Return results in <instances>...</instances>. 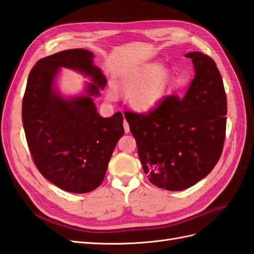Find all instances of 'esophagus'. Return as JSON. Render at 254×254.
Instances as JSON below:
<instances>
[{"mask_svg": "<svg viewBox=\"0 0 254 254\" xmlns=\"http://www.w3.org/2000/svg\"><path fill=\"white\" fill-rule=\"evenodd\" d=\"M124 129H125V132L126 133H128L130 131V128H129V125H128V123H127L126 120L124 121Z\"/></svg>", "mask_w": 254, "mask_h": 254, "instance_id": "obj_1", "label": "esophagus"}]
</instances>
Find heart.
<instances>
[{
    "label": "heart",
    "mask_w": 254,
    "mask_h": 254,
    "mask_svg": "<svg viewBox=\"0 0 254 254\" xmlns=\"http://www.w3.org/2000/svg\"><path fill=\"white\" fill-rule=\"evenodd\" d=\"M171 77L170 68L161 67L159 63H151L123 74L118 87L122 93L128 95V103L132 109L147 113L162 101ZM109 96H115L114 90H109Z\"/></svg>",
    "instance_id": "1"
}]
</instances>
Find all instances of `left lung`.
<instances>
[{
    "instance_id": "8db88e82",
    "label": "left lung",
    "mask_w": 254,
    "mask_h": 254,
    "mask_svg": "<svg viewBox=\"0 0 254 254\" xmlns=\"http://www.w3.org/2000/svg\"><path fill=\"white\" fill-rule=\"evenodd\" d=\"M186 57L195 70L186 95L167 96L147 114H125L144 173L167 190L189 189L209 175L226 137L227 96L216 64L200 52Z\"/></svg>"
}]
</instances>
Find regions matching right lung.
<instances>
[{"instance_id": "obj_1", "label": "right lung", "mask_w": 254, "mask_h": 254, "mask_svg": "<svg viewBox=\"0 0 254 254\" xmlns=\"http://www.w3.org/2000/svg\"><path fill=\"white\" fill-rule=\"evenodd\" d=\"M93 53L66 50L40 59L30 71L22 102V122L34 163L45 179L70 193L95 190L104 181L118 141L123 114L102 118L92 97L107 79L93 64ZM60 67L89 75L84 96L64 99L55 89Z\"/></svg>"}]
</instances>
